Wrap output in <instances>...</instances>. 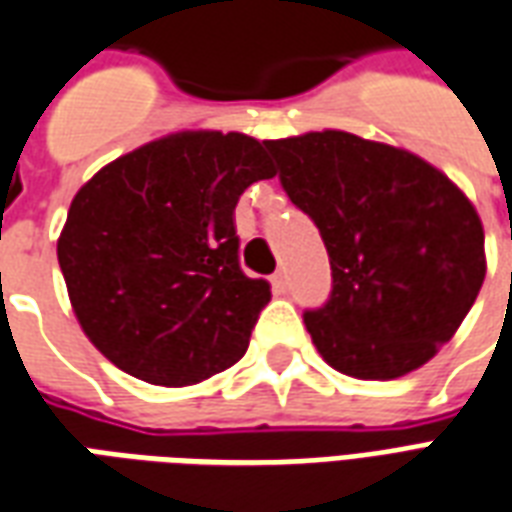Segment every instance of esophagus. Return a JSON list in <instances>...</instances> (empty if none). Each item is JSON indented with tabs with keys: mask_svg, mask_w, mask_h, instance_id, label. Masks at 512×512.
Wrapping results in <instances>:
<instances>
[{
	"mask_svg": "<svg viewBox=\"0 0 512 512\" xmlns=\"http://www.w3.org/2000/svg\"><path fill=\"white\" fill-rule=\"evenodd\" d=\"M274 287L279 290V293H287V287H290V279H287L285 268H282V271H276V274H274Z\"/></svg>",
	"mask_w": 512,
	"mask_h": 512,
	"instance_id": "1",
	"label": "esophagus"
}]
</instances>
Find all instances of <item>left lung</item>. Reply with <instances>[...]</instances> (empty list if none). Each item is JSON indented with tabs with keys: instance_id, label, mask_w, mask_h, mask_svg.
<instances>
[{
	"instance_id": "1",
	"label": "left lung",
	"mask_w": 512,
	"mask_h": 512,
	"mask_svg": "<svg viewBox=\"0 0 512 512\" xmlns=\"http://www.w3.org/2000/svg\"><path fill=\"white\" fill-rule=\"evenodd\" d=\"M266 146L331 257V301L304 314L323 361L355 380H396L429 363L486 279L472 200L418 154L352 132Z\"/></svg>"
}]
</instances>
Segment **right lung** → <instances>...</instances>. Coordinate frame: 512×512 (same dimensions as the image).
Masks as SVG:
<instances>
[{
  "instance_id": "right-lung-1",
  "label": "right lung",
  "mask_w": 512,
  "mask_h": 512,
  "mask_svg": "<svg viewBox=\"0 0 512 512\" xmlns=\"http://www.w3.org/2000/svg\"><path fill=\"white\" fill-rule=\"evenodd\" d=\"M274 176L263 140L181 130L75 192L56 255L83 333L113 366L184 388L241 361L271 285L238 266L236 203Z\"/></svg>"
}]
</instances>
